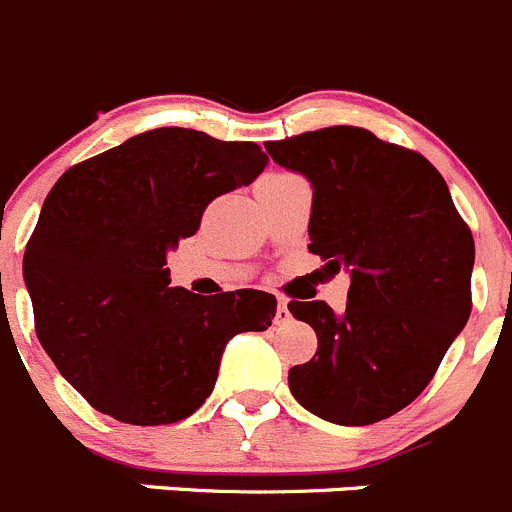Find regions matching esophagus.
I'll return each instance as SVG.
<instances>
[{
	"mask_svg": "<svg viewBox=\"0 0 512 512\" xmlns=\"http://www.w3.org/2000/svg\"><path fill=\"white\" fill-rule=\"evenodd\" d=\"M290 318H293V315H290L288 310V300L280 298L278 310H275V326H285V323H290Z\"/></svg>",
	"mask_w": 512,
	"mask_h": 512,
	"instance_id": "obj_1",
	"label": "esophagus"
}]
</instances>
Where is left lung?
Returning <instances> with one entry per match:
<instances>
[{"mask_svg":"<svg viewBox=\"0 0 512 512\" xmlns=\"http://www.w3.org/2000/svg\"><path fill=\"white\" fill-rule=\"evenodd\" d=\"M313 186L310 245L331 275H351L341 315L323 300L288 310L318 336L288 384L326 422L364 427L412 404L472 310L475 240L442 174L366 128L331 126L265 143Z\"/></svg>","mask_w":512,"mask_h":512,"instance_id":"left-lung-1","label":"left lung"}]
</instances>
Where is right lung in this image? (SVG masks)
Segmentation results:
<instances>
[{
  "mask_svg": "<svg viewBox=\"0 0 512 512\" xmlns=\"http://www.w3.org/2000/svg\"><path fill=\"white\" fill-rule=\"evenodd\" d=\"M267 156L250 141L154 128L75 164L42 204L22 262L35 331L90 407L138 427L174 424L214 389L224 346L265 331L278 300L171 288L166 252Z\"/></svg>",
  "mask_w": 512,
  "mask_h": 512,
  "instance_id": "obj_1",
  "label": "right lung"
}]
</instances>
